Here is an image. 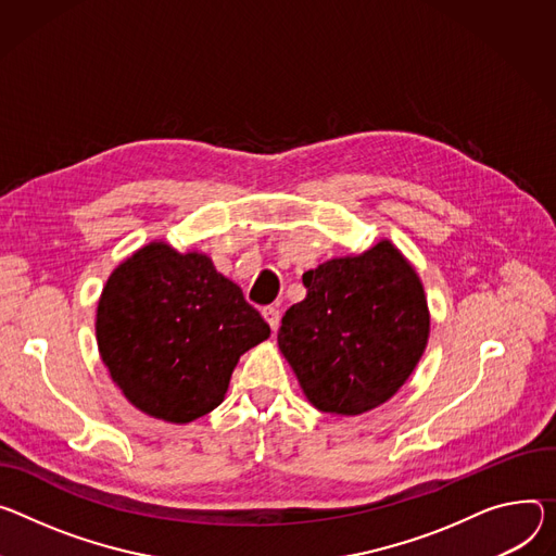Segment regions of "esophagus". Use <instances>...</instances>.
I'll return each instance as SVG.
<instances>
[{
  "label": "esophagus",
  "instance_id": "34e87169",
  "mask_svg": "<svg viewBox=\"0 0 556 556\" xmlns=\"http://www.w3.org/2000/svg\"><path fill=\"white\" fill-rule=\"evenodd\" d=\"M262 315H264V319L268 321V326L273 328V332L279 328V321H281V313L275 308V306H266L264 311H262Z\"/></svg>",
  "mask_w": 556,
  "mask_h": 556
}]
</instances>
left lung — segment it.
I'll return each mask as SVG.
<instances>
[{
  "instance_id": "8db88e82",
  "label": "left lung",
  "mask_w": 556,
  "mask_h": 556,
  "mask_svg": "<svg viewBox=\"0 0 556 556\" xmlns=\"http://www.w3.org/2000/svg\"><path fill=\"white\" fill-rule=\"evenodd\" d=\"M306 299L277 334L315 408L362 415L388 401L419 364L430 332L424 286L390 241L304 275Z\"/></svg>"
}]
</instances>
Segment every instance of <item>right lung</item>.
Here are the masks:
<instances>
[{"label": "right lung", "mask_w": 556, "mask_h": 556, "mask_svg": "<svg viewBox=\"0 0 556 556\" xmlns=\"http://www.w3.org/2000/svg\"><path fill=\"white\" fill-rule=\"evenodd\" d=\"M270 326L241 288L199 252L150 243L109 279L97 345L113 381L141 413L188 424L224 401L245 350Z\"/></svg>", "instance_id": "obj_1"}]
</instances>
